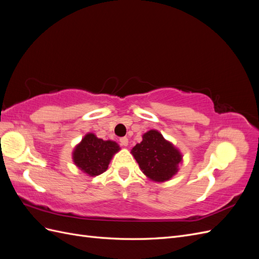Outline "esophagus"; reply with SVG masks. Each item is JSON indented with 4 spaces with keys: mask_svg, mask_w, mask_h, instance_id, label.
I'll use <instances>...</instances> for the list:
<instances>
[{
    "mask_svg": "<svg viewBox=\"0 0 259 259\" xmlns=\"http://www.w3.org/2000/svg\"><path fill=\"white\" fill-rule=\"evenodd\" d=\"M120 143H121L122 146L126 147V146L128 145V139H127V137H122V138H120Z\"/></svg>",
    "mask_w": 259,
    "mask_h": 259,
    "instance_id": "esophagus-1",
    "label": "esophagus"
}]
</instances>
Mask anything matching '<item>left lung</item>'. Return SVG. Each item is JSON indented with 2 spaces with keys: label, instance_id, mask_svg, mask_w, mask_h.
<instances>
[{
  "label": "left lung",
  "instance_id": "obj_1",
  "mask_svg": "<svg viewBox=\"0 0 259 259\" xmlns=\"http://www.w3.org/2000/svg\"><path fill=\"white\" fill-rule=\"evenodd\" d=\"M143 173L154 182H165L178 170L182 154L158 131L151 130L143 136V142L132 149Z\"/></svg>",
  "mask_w": 259,
  "mask_h": 259
}]
</instances>
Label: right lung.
Segmentation results:
<instances>
[{
  "mask_svg": "<svg viewBox=\"0 0 259 259\" xmlns=\"http://www.w3.org/2000/svg\"><path fill=\"white\" fill-rule=\"evenodd\" d=\"M120 150L116 143L103 140L88 134L73 151L75 165L90 176H97L107 170L112 155Z\"/></svg>",
  "mask_w": 259,
  "mask_h": 259,
  "instance_id": "1",
  "label": "right lung"
}]
</instances>
